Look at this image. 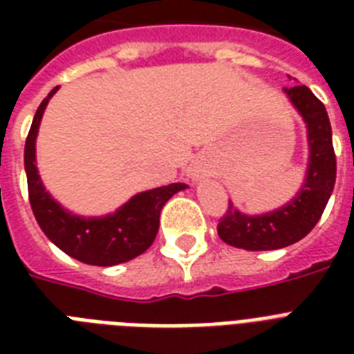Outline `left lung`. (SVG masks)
Returning <instances> with one entry per match:
<instances>
[{
  "label": "left lung",
  "instance_id": "8db88e82",
  "mask_svg": "<svg viewBox=\"0 0 354 354\" xmlns=\"http://www.w3.org/2000/svg\"><path fill=\"white\" fill-rule=\"evenodd\" d=\"M285 93L307 122L310 156L305 183L294 200L266 215H242L230 202L216 226L218 236L230 246L263 252L279 250L301 241L318 224L335 189L336 156L324 102L307 86L285 88Z\"/></svg>",
  "mask_w": 354,
  "mask_h": 354
}]
</instances>
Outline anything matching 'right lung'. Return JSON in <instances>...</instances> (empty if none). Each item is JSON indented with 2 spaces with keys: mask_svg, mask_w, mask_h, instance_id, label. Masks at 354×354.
Listing matches in <instances>:
<instances>
[{
  "mask_svg": "<svg viewBox=\"0 0 354 354\" xmlns=\"http://www.w3.org/2000/svg\"><path fill=\"white\" fill-rule=\"evenodd\" d=\"M57 90L58 86L53 88L51 93L38 106L25 141L27 187L36 222L40 224L41 232L46 233L49 241L55 242L64 253H68L69 257L77 259L80 263L93 266H113L127 263L149 250L160 230L161 207L172 194L183 191L187 185L171 183L165 187L139 193L119 207L113 215L101 218H84L64 209L41 185L36 169L35 149L44 110Z\"/></svg>",
  "mask_w": 354,
  "mask_h": 354,
  "instance_id": "obj_1",
  "label": "right lung"
}]
</instances>
